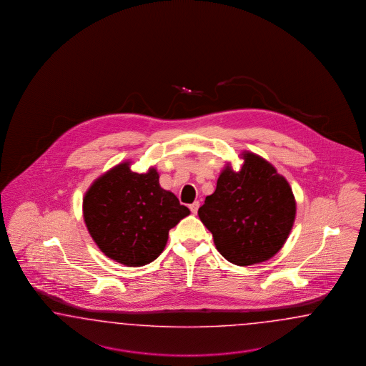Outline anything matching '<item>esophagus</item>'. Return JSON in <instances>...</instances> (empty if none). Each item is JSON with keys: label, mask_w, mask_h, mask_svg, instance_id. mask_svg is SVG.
<instances>
[{"label": "esophagus", "mask_w": 366, "mask_h": 366, "mask_svg": "<svg viewBox=\"0 0 366 366\" xmlns=\"http://www.w3.org/2000/svg\"><path fill=\"white\" fill-rule=\"evenodd\" d=\"M199 201H194L193 204H190L189 205V208H190V212L193 213V214H196L197 213V211H199Z\"/></svg>", "instance_id": "1"}]
</instances>
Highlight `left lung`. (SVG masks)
Segmentation results:
<instances>
[{"instance_id": "left-lung-1", "label": "left lung", "mask_w": 366, "mask_h": 366, "mask_svg": "<svg viewBox=\"0 0 366 366\" xmlns=\"http://www.w3.org/2000/svg\"><path fill=\"white\" fill-rule=\"evenodd\" d=\"M240 170L222 169L216 190L199 209L217 251L236 266L277 255L292 229L297 202L287 179L263 157L244 152Z\"/></svg>"}]
</instances>
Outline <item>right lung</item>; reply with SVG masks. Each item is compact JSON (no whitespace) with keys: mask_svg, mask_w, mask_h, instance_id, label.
<instances>
[{"mask_svg":"<svg viewBox=\"0 0 366 366\" xmlns=\"http://www.w3.org/2000/svg\"><path fill=\"white\" fill-rule=\"evenodd\" d=\"M132 161L97 178L83 197V217L100 251L123 266L152 263L165 249L169 231L190 214L159 185L155 167L135 173Z\"/></svg>","mask_w":366,"mask_h":366,"instance_id":"1","label":"right lung"}]
</instances>
